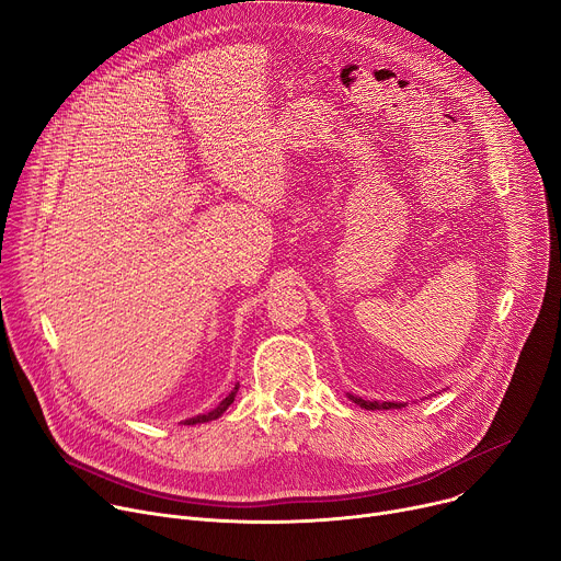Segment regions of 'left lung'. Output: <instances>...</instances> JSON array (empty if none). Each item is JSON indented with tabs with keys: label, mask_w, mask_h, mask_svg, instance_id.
Here are the masks:
<instances>
[{
	"label": "left lung",
	"mask_w": 561,
	"mask_h": 561,
	"mask_svg": "<svg viewBox=\"0 0 561 561\" xmlns=\"http://www.w3.org/2000/svg\"><path fill=\"white\" fill-rule=\"evenodd\" d=\"M347 397H350L356 405H360V408H365V410H392V408H405V403H403V401H367V399L356 397V394H350V392H347Z\"/></svg>",
	"instance_id": "obj_1"
}]
</instances>
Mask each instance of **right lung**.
Wrapping results in <instances>:
<instances>
[{
  "mask_svg": "<svg viewBox=\"0 0 561 561\" xmlns=\"http://www.w3.org/2000/svg\"><path fill=\"white\" fill-rule=\"evenodd\" d=\"M237 392H239V383L234 386V390L222 399L214 410H209V413H203V415H196V417H190V420H184V424L186 426H194V424H205V422H211V420H218L222 413H226V410L230 408V403L234 401V397H237Z\"/></svg>",
  "mask_w": 561,
  "mask_h": 561,
  "instance_id": "right-lung-1",
  "label": "right lung"
}]
</instances>
